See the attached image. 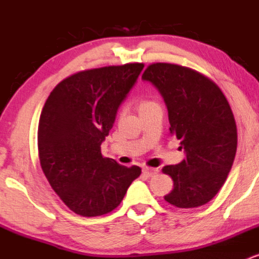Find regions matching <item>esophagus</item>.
Returning a JSON list of instances; mask_svg holds the SVG:
<instances>
[{"mask_svg":"<svg viewBox=\"0 0 259 259\" xmlns=\"http://www.w3.org/2000/svg\"><path fill=\"white\" fill-rule=\"evenodd\" d=\"M142 173H144L145 175H147L148 178H151V177H154L156 174H158V169L151 168V167H145V168H142Z\"/></svg>","mask_w":259,"mask_h":259,"instance_id":"1","label":"esophagus"}]
</instances>
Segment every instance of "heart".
<instances>
[{"label": "heart", "mask_w": 259, "mask_h": 259, "mask_svg": "<svg viewBox=\"0 0 259 259\" xmlns=\"http://www.w3.org/2000/svg\"><path fill=\"white\" fill-rule=\"evenodd\" d=\"M154 105H157V103L153 102L152 100H148V99H140V100H138V102H136L139 113L141 111H144V109H147L148 107L154 106Z\"/></svg>", "instance_id": "obj_1"}]
</instances>
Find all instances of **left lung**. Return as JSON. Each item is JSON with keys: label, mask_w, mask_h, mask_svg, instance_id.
<instances>
[{"label": "left lung", "mask_w": 259, "mask_h": 259, "mask_svg": "<svg viewBox=\"0 0 259 259\" xmlns=\"http://www.w3.org/2000/svg\"><path fill=\"white\" fill-rule=\"evenodd\" d=\"M142 79L159 90L169 130L186 153L179 164L162 169L174 183L164 200L178 208L203 206L224 185L236 154V123L227 97L213 80L179 64L152 63Z\"/></svg>", "instance_id": "1"}]
</instances>
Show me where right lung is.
Here are the masks:
<instances>
[{
  "label": "right lung",
  "mask_w": 259,
  "mask_h": 259,
  "mask_svg": "<svg viewBox=\"0 0 259 259\" xmlns=\"http://www.w3.org/2000/svg\"><path fill=\"white\" fill-rule=\"evenodd\" d=\"M142 68L144 63H126L81 70L62 80L45 102L37 130L40 164L76 214L112 212L141 174L138 165L127 168L103 157L101 144Z\"/></svg>",
  "instance_id": "obj_1"
}]
</instances>
